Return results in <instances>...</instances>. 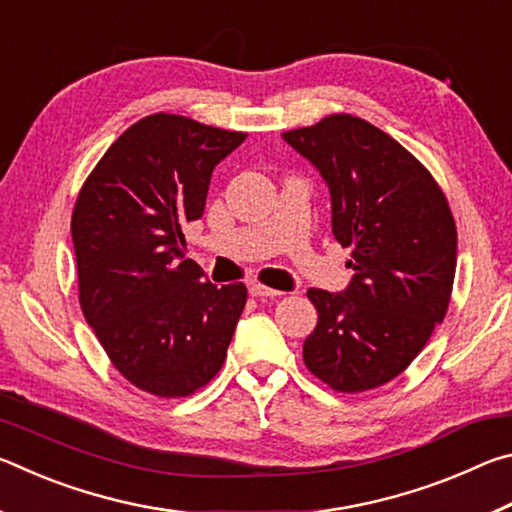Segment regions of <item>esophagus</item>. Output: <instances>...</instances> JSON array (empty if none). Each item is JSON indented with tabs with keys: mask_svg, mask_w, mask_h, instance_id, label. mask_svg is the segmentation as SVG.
Masks as SVG:
<instances>
[{
	"mask_svg": "<svg viewBox=\"0 0 512 512\" xmlns=\"http://www.w3.org/2000/svg\"><path fill=\"white\" fill-rule=\"evenodd\" d=\"M250 296H255V298H277V296H282V291L264 287V284H250Z\"/></svg>",
	"mask_w": 512,
	"mask_h": 512,
	"instance_id": "1",
	"label": "esophagus"
}]
</instances>
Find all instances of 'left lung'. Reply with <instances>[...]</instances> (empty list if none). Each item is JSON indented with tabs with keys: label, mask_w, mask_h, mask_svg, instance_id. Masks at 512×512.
<instances>
[{
	"label": "left lung",
	"mask_w": 512,
	"mask_h": 512,
	"mask_svg": "<svg viewBox=\"0 0 512 512\" xmlns=\"http://www.w3.org/2000/svg\"><path fill=\"white\" fill-rule=\"evenodd\" d=\"M282 137L325 178L332 232L352 248L348 289L307 291L318 325L302 359L332 391H372L409 368L447 314L452 210L429 169L366 119L339 112Z\"/></svg>",
	"instance_id": "1"
}]
</instances>
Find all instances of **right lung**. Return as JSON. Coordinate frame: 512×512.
Returning a JSON list of instances; mask_svg holds the SVG:
<instances>
[{
	"label": "right lung",
	"instance_id": "right-lung-1",
	"mask_svg": "<svg viewBox=\"0 0 512 512\" xmlns=\"http://www.w3.org/2000/svg\"><path fill=\"white\" fill-rule=\"evenodd\" d=\"M246 133L149 115L121 133L72 212L79 302L119 375L155 397H187L221 370L246 284L216 287L185 257L216 164Z\"/></svg>",
	"mask_w": 512,
	"mask_h": 512
}]
</instances>
